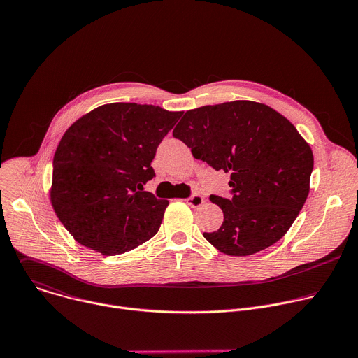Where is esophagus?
<instances>
[{"instance_id":"1","label":"esophagus","mask_w":358,"mask_h":358,"mask_svg":"<svg viewBox=\"0 0 358 358\" xmlns=\"http://www.w3.org/2000/svg\"><path fill=\"white\" fill-rule=\"evenodd\" d=\"M187 201V203L189 207H192V208H198V207H201L202 203H203V196H201V195H198V194H195V195H192V196H189L188 199H185Z\"/></svg>"}]
</instances>
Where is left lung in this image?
<instances>
[{"mask_svg":"<svg viewBox=\"0 0 358 358\" xmlns=\"http://www.w3.org/2000/svg\"><path fill=\"white\" fill-rule=\"evenodd\" d=\"M194 159L231 174L232 196L211 195L224 213L203 232L220 252L248 257L276 243L310 191L313 152L296 127L268 105L234 100L188 110L173 131Z\"/></svg>","mask_w":358,"mask_h":358,"instance_id":"obj_1","label":"left lung"}]
</instances>
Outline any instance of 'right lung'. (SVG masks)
Here are the masks:
<instances>
[{"label":"right lung","mask_w":358,"mask_h":358,"mask_svg":"<svg viewBox=\"0 0 358 358\" xmlns=\"http://www.w3.org/2000/svg\"><path fill=\"white\" fill-rule=\"evenodd\" d=\"M181 115L119 101L90 110L64 133L49 198L75 241L112 257L159 232L169 201L143 185L155 177L156 150Z\"/></svg>","instance_id":"add662e5"}]
</instances>
